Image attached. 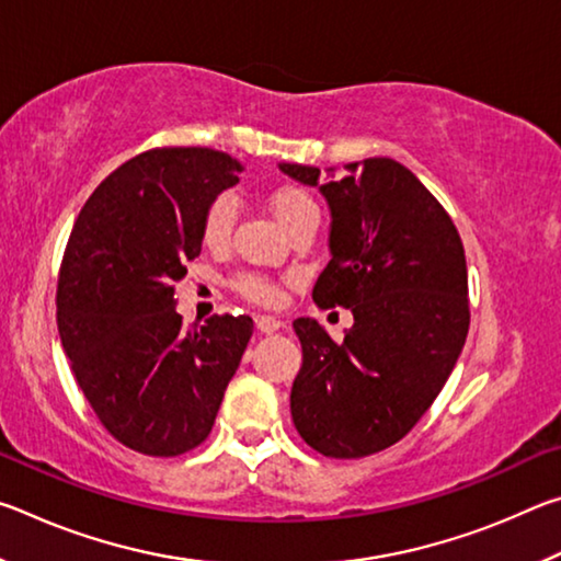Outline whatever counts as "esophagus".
Here are the masks:
<instances>
[{
  "instance_id": "esophagus-1",
  "label": "esophagus",
  "mask_w": 561,
  "mask_h": 561,
  "mask_svg": "<svg viewBox=\"0 0 561 561\" xmlns=\"http://www.w3.org/2000/svg\"><path fill=\"white\" fill-rule=\"evenodd\" d=\"M254 324L262 331V334H274V331L282 329V321L277 317H257Z\"/></svg>"
}]
</instances>
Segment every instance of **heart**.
Masks as SVG:
<instances>
[{
  "label": "heart",
  "mask_w": 561,
  "mask_h": 561,
  "mask_svg": "<svg viewBox=\"0 0 561 561\" xmlns=\"http://www.w3.org/2000/svg\"><path fill=\"white\" fill-rule=\"evenodd\" d=\"M270 207L277 220L291 230L299 222L307 220H319V205L314 197H311L307 190L297 185H282L272 193ZM237 220V205L230 195H217L215 201L207 205L201 225V237L203 244L210 247V250H222V247L230 242L232 227ZM234 289L240 297L247 301L260 304V307H277L282 301V289L279 284H274L270 277L257 272L240 274L234 279Z\"/></svg>",
  "instance_id": "heart-1"
}]
</instances>
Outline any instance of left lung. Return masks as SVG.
I'll list each match as a JSON object with an SVG mask.
<instances>
[{
  "mask_svg": "<svg viewBox=\"0 0 561 561\" xmlns=\"http://www.w3.org/2000/svg\"><path fill=\"white\" fill-rule=\"evenodd\" d=\"M279 168L319 187L331 210V262L311 299L354 314L341 341L314 319L294 321L304 354L294 428L327 458H364L421 421L460 356L470 327L462 240L431 190L391 158L348 163L339 180H321L314 165Z\"/></svg>",
  "mask_w": 561,
  "mask_h": 561,
  "instance_id": "1",
  "label": "left lung"
}]
</instances>
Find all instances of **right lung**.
I'll list each match as a JSON object with an SVG mask.
<instances>
[{
  "label": "right lung",
  "instance_id": "add662e5",
  "mask_svg": "<svg viewBox=\"0 0 561 561\" xmlns=\"http://www.w3.org/2000/svg\"><path fill=\"white\" fill-rule=\"evenodd\" d=\"M242 165L213 148H153L93 190L66 242L56 324L76 383L126 448L175 458L213 431L252 336L250 317L183 327L175 284L203 215Z\"/></svg>",
  "mask_w": 561,
  "mask_h": 561
}]
</instances>
